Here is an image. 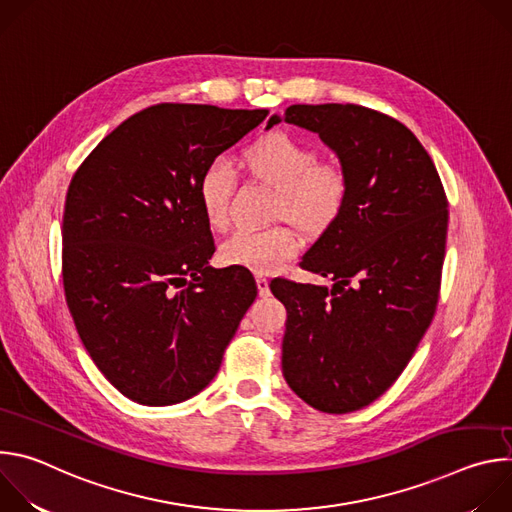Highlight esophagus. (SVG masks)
I'll return each instance as SVG.
<instances>
[{
	"label": "esophagus",
	"instance_id": "obj_1",
	"mask_svg": "<svg viewBox=\"0 0 512 512\" xmlns=\"http://www.w3.org/2000/svg\"><path fill=\"white\" fill-rule=\"evenodd\" d=\"M257 289H259V296L261 298H265V296H269V279L267 277H263V275H257Z\"/></svg>",
	"mask_w": 512,
	"mask_h": 512
}]
</instances>
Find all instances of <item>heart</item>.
Returning <instances> with one entry per match:
<instances>
[{
	"label": "heart",
	"mask_w": 512,
	"mask_h": 512,
	"mask_svg": "<svg viewBox=\"0 0 512 512\" xmlns=\"http://www.w3.org/2000/svg\"><path fill=\"white\" fill-rule=\"evenodd\" d=\"M247 170L277 190L275 214L316 231L332 223L340 212L348 178L336 164H320L318 152L298 137L275 131L243 154ZM235 188V170L225 158L210 160L198 178V198L206 223L214 231L229 227V200ZM300 253L294 229L275 225L257 231H237L221 245L227 265L273 273Z\"/></svg>",
	"instance_id": "b5f03b06"
}]
</instances>
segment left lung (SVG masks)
I'll return each instance as SVG.
<instances>
[{
    "instance_id": "8db88e82",
    "label": "left lung",
    "mask_w": 512,
    "mask_h": 512,
    "mask_svg": "<svg viewBox=\"0 0 512 512\" xmlns=\"http://www.w3.org/2000/svg\"><path fill=\"white\" fill-rule=\"evenodd\" d=\"M348 178L346 200L302 259L326 285L273 279L285 306L281 369L300 399L350 413L405 371L440 298L448 198L429 154L397 119L362 105H291ZM273 115L269 127L279 123Z\"/></svg>"
}]
</instances>
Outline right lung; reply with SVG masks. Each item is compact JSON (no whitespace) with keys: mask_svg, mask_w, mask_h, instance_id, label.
<instances>
[{"mask_svg":"<svg viewBox=\"0 0 512 512\" xmlns=\"http://www.w3.org/2000/svg\"><path fill=\"white\" fill-rule=\"evenodd\" d=\"M267 109L160 103L113 129L70 180L62 283L105 379L139 405L200 393L255 302L243 267L212 269L198 178Z\"/></svg>","mask_w":512,"mask_h":512,"instance_id":"right-lung-1","label":"right lung"}]
</instances>
